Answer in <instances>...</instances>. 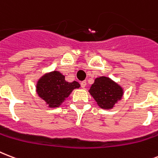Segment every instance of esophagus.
<instances>
[{"mask_svg": "<svg viewBox=\"0 0 158 158\" xmlns=\"http://www.w3.org/2000/svg\"><path fill=\"white\" fill-rule=\"evenodd\" d=\"M86 81H82L81 83H80V85H81V87L82 88H85L86 87Z\"/></svg>", "mask_w": 158, "mask_h": 158, "instance_id": "34e87169", "label": "esophagus"}]
</instances>
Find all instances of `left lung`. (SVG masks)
<instances>
[{"instance_id": "obj_1", "label": "left lung", "mask_w": 158, "mask_h": 158, "mask_svg": "<svg viewBox=\"0 0 158 158\" xmlns=\"http://www.w3.org/2000/svg\"><path fill=\"white\" fill-rule=\"evenodd\" d=\"M89 92L103 109H112L118 101L122 99L123 89L110 78L101 76L94 79Z\"/></svg>"}]
</instances>
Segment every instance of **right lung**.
Instances as JSON below:
<instances>
[{
  "instance_id": "obj_1",
  "label": "right lung",
  "mask_w": 158,
  "mask_h": 158,
  "mask_svg": "<svg viewBox=\"0 0 158 158\" xmlns=\"http://www.w3.org/2000/svg\"><path fill=\"white\" fill-rule=\"evenodd\" d=\"M79 87L78 82H67L64 75L55 70L40 78L36 84V92L49 108H58L74 89Z\"/></svg>"
}]
</instances>
